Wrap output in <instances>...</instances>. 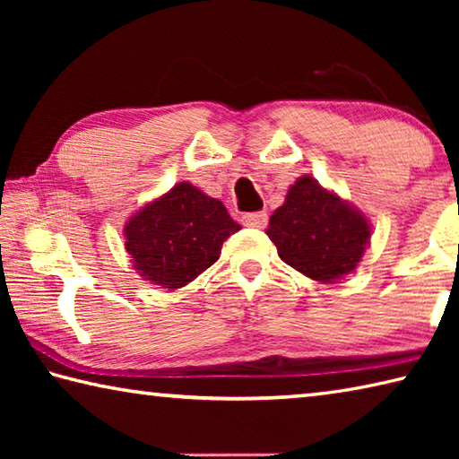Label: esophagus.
<instances>
[{
  "mask_svg": "<svg viewBox=\"0 0 459 459\" xmlns=\"http://www.w3.org/2000/svg\"><path fill=\"white\" fill-rule=\"evenodd\" d=\"M267 221H269V216L265 211L247 212V214H243V219H240V222H243L245 227H253V229H265Z\"/></svg>",
  "mask_w": 459,
  "mask_h": 459,
  "instance_id": "obj_1",
  "label": "esophagus"
}]
</instances>
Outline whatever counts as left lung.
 <instances>
[{
  "label": "left lung",
  "mask_w": 459,
  "mask_h": 459,
  "mask_svg": "<svg viewBox=\"0 0 459 459\" xmlns=\"http://www.w3.org/2000/svg\"><path fill=\"white\" fill-rule=\"evenodd\" d=\"M267 235L287 265L333 283L360 263L370 227L351 204L304 176L269 219Z\"/></svg>",
  "instance_id": "left-lung-1"
}]
</instances>
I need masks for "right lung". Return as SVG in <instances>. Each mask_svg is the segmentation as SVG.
I'll return each mask as SVG.
<instances>
[{"label":"right lung","instance_id":"obj_1","mask_svg":"<svg viewBox=\"0 0 459 459\" xmlns=\"http://www.w3.org/2000/svg\"><path fill=\"white\" fill-rule=\"evenodd\" d=\"M238 229L221 200L182 182L129 219L126 248L139 275L178 290L216 263Z\"/></svg>","mask_w":459,"mask_h":459}]
</instances>
